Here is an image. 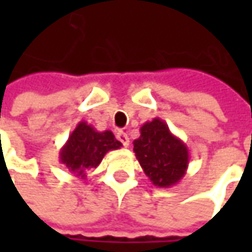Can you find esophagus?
Instances as JSON below:
<instances>
[{
  "instance_id": "1",
  "label": "esophagus",
  "mask_w": 252,
  "mask_h": 252,
  "mask_svg": "<svg viewBox=\"0 0 252 252\" xmlns=\"http://www.w3.org/2000/svg\"><path fill=\"white\" fill-rule=\"evenodd\" d=\"M116 139L121 141L125 147H127V146H129V143H130V140H129V136H127L125 131H118V134H116Z\"/></svg>"
}]
</instances>
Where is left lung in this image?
Instances as JSON below:
<instances>
[{"mask_svg":"<svg viewBox=\"0 0 252 252\" xmlns=\"http://www.w3.org/2000/svg\"><path fill=\"white\" fill-rule=\"evenodd\" d=\"M133 151L144 174L156 187L177 185L187 174L189 151L187 144L172 134L168 125L160 118L146 122L140 137L133 141Z\"/></svg>","mask_w":252,"mask_h":252,"instance_id":"1","label":"left lung"}]
</instances>
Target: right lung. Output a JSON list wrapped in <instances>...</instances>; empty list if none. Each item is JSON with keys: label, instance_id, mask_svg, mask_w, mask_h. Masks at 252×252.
<instances>
[{"label": "right lung", "instance_id": "obj_1", "mask_svg": "<svg viewBox=\"0 0 252 252\" xmlns=\"http://www.w3.org/2000/svg\"><path fill=\"white\" fill-rule=\"evenodd\" d=\"M121 147L111 130L98 131L87 122H80L60 149L59 158L74 177L85 178V171L96 168L108 151Z\"/></svg>", "mask_w": 252, "mask_h": 252}]
</instances>
